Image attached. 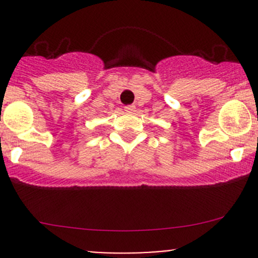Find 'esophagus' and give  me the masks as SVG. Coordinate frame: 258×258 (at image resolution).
<instances>
[{
	"label": "esophagus",
	"instance_id": "obj_1",
	"mask_svg": "<svg viewBox=\"0 0 258 258\" xmlns=\"http://www.w3.org/2000/svg\"><path fill=\"white\" fill-rule=\"evenodd\" d=\"M135 108H136V107H135L134 105L124 106V111H126V112H130V113H131V112H134V111H135Z\"/></svg>",
	"mask_w": 258,
	"mask_h": 258
}]
</instances>
